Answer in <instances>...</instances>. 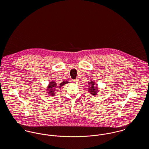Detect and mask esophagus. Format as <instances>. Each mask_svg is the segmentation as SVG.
I'll return each instance as SVG.
<instances>
[{
    "mask_svg": "<svg viewBox=\"0 0 149 149\" xmlns=\"http://www.w3.org/2000/svg\"><path fill=\"white\" fill-rule=\"evenodd\" d=\"M78 79H75V80H72V83H77V82H78Z\"/></svg>",
    "mask_w": 149,
    "mask_h": 149,
    "instance_id": "34e87169",
    "label": "esophagus"
}]
</instances>
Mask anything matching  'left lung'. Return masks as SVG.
<instances>
[{"label":"left lung","mask_w":149,"mask_h":149,"mask_svg":"<svg viewBox=\"0 0 149 149\" xmlns=\"http://www.w3.org/2000/svg\"><path fill=\"white\" fill-rule=\"evenodd\" d=\"M88 92L93 96L97 95V94L99 92V90L98 89V85L94 81H92L88 82Z\"/></svg>","instance_id":"1"}]
</instances>
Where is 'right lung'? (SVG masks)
Segmentation results:
<instances>
[{
    "label": "right lung",
    "instance_id": "add662e5",
    "mask_svg": "<svg viewBox=\"0 0 149 149\" xmlns=\"http://www.w3.org/2000/svg\"><path fill=\"white\" fill-rule=\"evenodd\" d=\"M68 83V81H64L61 83H60L59 85H57L55 81H52L50 82L48 86L46 89V92L47 93L49 94H50L51 96H54L55 95L56 90L58 88H61L63 85H65V84H67Z\"/></svg>",
    "mask_w": 149,
    "mask_h": 149
}]
</instances>
